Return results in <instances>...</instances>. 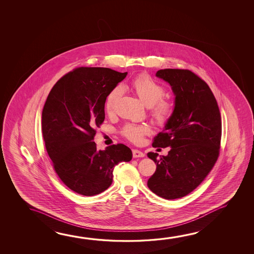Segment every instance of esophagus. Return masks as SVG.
Returning <instances> with one entry per match:
<instances>
[{"label":"esophagus","instance_id":"1","mask_svg":"<svg viewBox=\"0 0 254 254\" xmlns=\"http://www.w3.org/2000/svg\"><path fill=\"white\" fill-rule=\"evenodd\" d=\"M145 155L143 152H141V150H133V158H143Z\"/></svg>","mask_w":254,"mask_h":254}]
</instances>
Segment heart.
I'll use <instances>...</instances> for the list:
<instances>
[{
  "label": "heart",
  "mask_w": 254,
  "mask_h": 254,
  "mask_svg": "<svg viewBox=\"0 0 254 254\" xmlns=\"http://www.w3.org/2000/svg\"><path fill=\"white\" fill-rule=\"evenodd\" d=\"M131 87L146 106H152L151 114L158 124L164 125L170 120L174 113V104L170 101L162 99L166 94V89L161 84L151 79L149 75L141 74L133 79ZM121 95V86H117L110 91L105 99V110L107 113H113ZM149 130L150 128L147 125L127 124L122 129V134L129 141L139 142Z\"/></svg>",
  "instance_id": "heart-1"
}]
</instances>
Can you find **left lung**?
Instances as JSON below:
<instances>
[{
  "label": "left lung",
  "instance_id": "left-lung-1",
  "mask_svg": "<svg viewBox=\"0 0 254 254\" xmlns=\"http://www.w3.org/2000/svg\"><path fill=\"white\" fill-rule=\"evenodd\" d=\"M156 76L170 84L175 96L174 113L152 146L171 147L167 156L147 154L157 165L148 187L158 196L176 199L202 183L220 154L221 118L206 82L190 70L164 69Z\"/></svg>",
  "mask_w": 254,
  "mask_h": 254
}]
</instances>
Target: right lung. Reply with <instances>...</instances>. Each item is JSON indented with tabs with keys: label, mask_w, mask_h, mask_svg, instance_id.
<instances>
[{
	"label": "right lung",
	"mask_w": 254,
	"mask_h": 254,
	"mask_svg": "<svg viewBox=\"0 0 254 254\" xmlns=\"http://www.w3.org/2000/svg\"><path fill=\"white\" fill-rule=\"evenodd\" d=\"M127 74L79 67L59 79L47 97L42 120L47 152L60 180L79 195L107 190L115 166L132 159L127 146L118 143L97 150L93 141L105 118L106 96Z\"/></svg>",
	"instance_id": "1"
}]
</instances>
